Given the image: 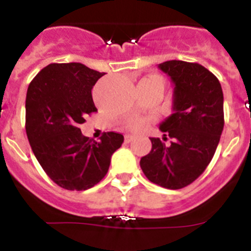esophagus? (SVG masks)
<instances>
[{
	"label": "esophagus",
	"mask_w": 251,
	"mask_h": 251,
	"mask_svg": "<svg viewBox=\"0 0 251 251\" xmlns=\"http://www.w3.org/2000/svg\"><path fill=\"white\" fill-rule=\"evenodd\" d=\"M124 138H126V142H128V143H129V142H132L133 139H134V136H130V134H127V136L124 137Z\"/></svg>",
	"instance_id": "1"
}]
</instances>
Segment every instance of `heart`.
Masks as SVG:
<instances>
[{
  "label": "heart",
  "mask_w": 251,
  "mask_h": 251,
  "mask_svg": "<svg viewBox=\"0 0 251 251\" xmlns=\"http://www.w3.org/2000/svg\"><path fill=\"white\" fill-rule=\"evenodd\" d=\"M151 79H156V80L161 81L158 76H151ZM148 126V121L147 119H133L128 123V128L132 130H136V132H142V130H145Z\"/></svg>",
  "instance_id": "obj_1"
}]
</instances>
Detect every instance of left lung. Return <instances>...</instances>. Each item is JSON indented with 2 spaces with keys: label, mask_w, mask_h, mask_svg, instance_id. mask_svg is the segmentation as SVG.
<instances>
[{
  "label": "left lung",
  "mask_w": 251,
  "mask_h": 251,
  "mask_svg": "<svg viewBox=\"0 0 251 251\" xmlns=\"http://www.w3.org/2000/svg\"><path fill=\"white\" fill-rule=\"evenodd\" d=\"M158 68L175 85L174 113L159 124L163 138H151L152 150L139 165L151 182L178 190L194 182L214 157L224 129V94L217 77L200 64L170 60Z\"/></svg>",
  "instance_id": "obj_1"
}]
</instances>
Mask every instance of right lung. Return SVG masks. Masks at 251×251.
I'll use <instances>...</instances> for the list:
<instances>
[{
	"label": "right lung",
	"instance_id": "add662e5",
	"mask_svg": "<svg viewBox=\"0 0 251 251\" xmlns=\"http://www.w3.org/2000/svg\"><path fill=\"white\" fill-rule=\"evenodd\" d=\"M104 74L80 63L50 64L28 85V142L46 175L65 190L84 191L100 182L124 141L119 133L106 132L97 142L79 128L97 112L92 89Z\"/></svg>",
	"mask_w": 251,
	"mask_h": 251
}]
</instances>
